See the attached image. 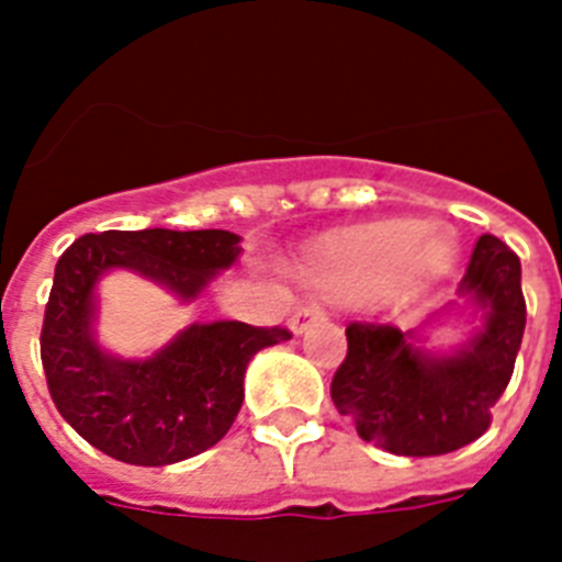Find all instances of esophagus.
I'll return each mask as SVG.
<instances>
[{
	"instance_id": "esophagus-1",
	"label": "esophagus",
	"mask_w": 562,
	"mask_h": 562,
	"mask_svg": "<svg viewBox=\"0 0 562 562\" xmlns=\"http://www.w3.org/2000/svg\"><path fill=\"white\" fill-rule=\"evenodd\" d=\"M324 312L317 310V306H301V310L295 312V315L290 317V329L292 335H304L306 329H310L312 324H321L324 321Z\"/></svg>"
}]
</instances>
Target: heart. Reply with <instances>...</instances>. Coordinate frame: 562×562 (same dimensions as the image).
I'll return each mask as SVG.
<instances>
[{"instance_id":"b5f03b06","label":"heart","mask_w":562,"mask_h":562,"mask_svg":"<svg viewBox=\"0 0 562 562\" xmlns=\"http://www.w3.org/2000/svg\"><path fill=\"white\" fill-rule=\"evenodd\" d=\"M459 256L445 225L422 220H380L326 236L306 261V278L337 301L416 295L450 270Z\"/></svg>"}]
</instances>
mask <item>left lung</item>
I'll list each match as a JSON object with an SVG mask.
<instances>
[{"instance_id":"obj_1","label":"left lung","mask_w":562,"mask_h":562,"mask_svg":"<svg viewBox=\"0 0 562 562\" xmlns=\"http://www.w3.org/2000/svg\"><path fill=\"white\" fill-rule=\"evenodd\" d=\"M459 317L481 315L461 346L425 349L419 331L351 324L349 351L331 380L335 408L360 439L394 456H441L490 428V408L515 369L526 326L520 258L501 238L475 241L459 284Z\"/></svg>"}]
</instances>
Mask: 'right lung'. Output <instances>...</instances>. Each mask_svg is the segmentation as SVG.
<instances>
[{"instance_id":"obj_1","label":"right lung","mask_w":562,"mask_h":562,"mask_svg":"<svg viewBox=\"0 0 562 562\" xmlns=\"http://www.w3.org/2000/svg\"><path fill=\"white\" fill-rule=\"evenodd\" d=\"M231 231L87 233L58 258L42 326V362L58 414L126 464L166 467L205 453L245 402V371L290 331L241 321L191 324L151 357H117L98 342V284L128 270L191 304L236 265Z\"/></svg>"}]
</instances>
